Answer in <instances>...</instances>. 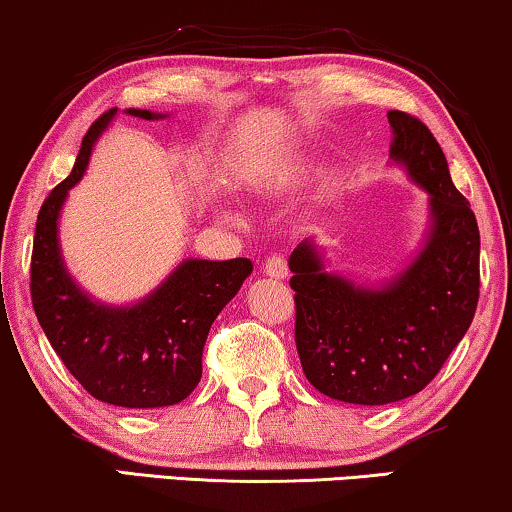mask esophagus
Listing matches in <instances>:
<instances>
[{"label": "esophagus", "instance_id": "obj_1", "mask_svg": "<svg viewBox=\"0 0 512 512\" xmlns=\"http://www.w3.org/2000/svg\"><path fill=\"white\" fill-rule=\"evenodd\" d=\"M263 272L272 279H286L289 277V263H286V258L282 254H272L268 261H265Z\"/></svg>", "mask_w": 512, "mask_h": 512}]
</instances>
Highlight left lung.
Wrapping results in <instances>:
<instances>
[{"label": "left lung", "instance_id": "obj_1", "mask_svg": "<svg viewBox=\"0 0 512 512\" xmlns=\"http://www.w3.org/2000/svg\"><path fill=\"white\" fill-rule=\"evenodd\" d=\"M389 156L431 195L422 251L380 289L324 272L310 240L289 258L296 349L321 394L387 405L422 391L471 326L480 296V230L445 153L419 118L389 111Z\"/></svg>", "mask_w": 512, "mask_h": 512}]
</instances>
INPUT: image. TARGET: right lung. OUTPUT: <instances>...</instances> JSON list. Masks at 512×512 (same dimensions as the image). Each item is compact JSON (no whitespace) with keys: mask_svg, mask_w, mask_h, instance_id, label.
I'll return each instance as SVG.
<instances>
[{"mask_svg":"<svg viewBox=\"0 0 512 512\" xmlns=\"http://www.w3.org/2000/svg\"><path fill=\"white\" fill-rule=\"evenodd\" d=\"M116 111H104L90 125L72 174L39 209L30 265L32 307L55 354L90 396L118 408H165L198 387L209 328L254 265L249 258H191L130 307L102 305L76 286L60 256L58 216L69 188L86 172L95 139ZM128 114L146 121L163 118L146 109H128Z\"/></svg>","mask_w":512,"mask_h":512,"instance_id":"right-lung-1","label":"right lung"}]
</instances>
